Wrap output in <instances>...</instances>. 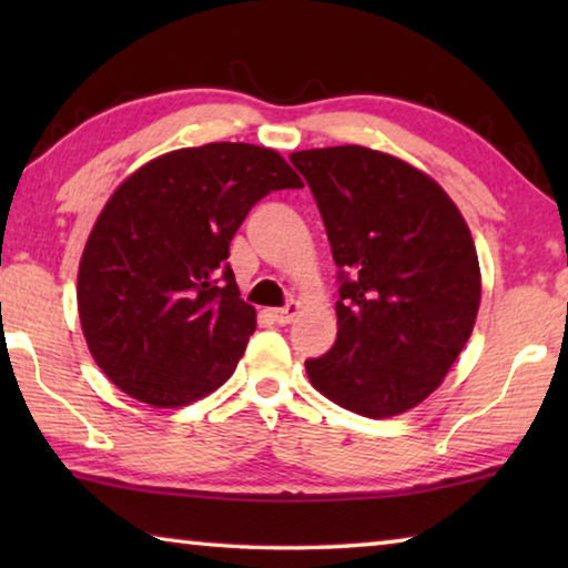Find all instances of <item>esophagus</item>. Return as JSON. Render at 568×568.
<instances>
[{"label": "esophagus", "mask_w": 568, "mask_h": 568, "mask_svg": "<svg viewBox=\"0 0 568 568\" xmlns=\"http://www.w3.org/2000/svg\"><path fill=\"white\" fill-rule=\"evenodd\" d=\"M297 313H301V303H287L285 307H273L267 315H271L277 325H287V323H293Z\"/></svg>", "instance_id": "esophagus-1"}]
</instances>
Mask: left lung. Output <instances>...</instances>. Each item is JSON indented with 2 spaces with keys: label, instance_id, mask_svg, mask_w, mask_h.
Returning a JSON list of instances; mask_svg holds the SVG:
<instances>
[{
  "label": "left lung",
  "instance_id": "8db88e82",
  "mask_svg": "<svg viewBox=\"0 0 568 568\" xmlns=\"http://www.w3.org/2000/svg\"><path fill=\"white\" fill-rule=\"evenodd\" d=\"M318 203L338 271V338L307 358L325 398L388 418L434 393L474 331V237L444 187L361 145L293 152Z\"/></svg>",
  "mask_w": 568,
  "mask_h": 568
}]
</instances>
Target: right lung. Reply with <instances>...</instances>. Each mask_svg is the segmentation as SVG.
I'll list each match as a JSON object with an SVG mask.
<instances>
[{
	"mask_svg": "<svg viewBox=\"0 0 568 568\" xmlns=\"http://www.w3.org/2000/svg\"><path fill=\"white\" fill-rule=\"evenodd\" d=\"M303 187L275 150L210 142L150 160L112 192L84 245L77 307L114 386L178 408L233 376L255 331L230 240L273 190Z\"/></svg>",
	"mask_w": 568,
	"mask_h": 568,
	"instance_id": "1",
	"label": "right lung"
}]
</instances>
